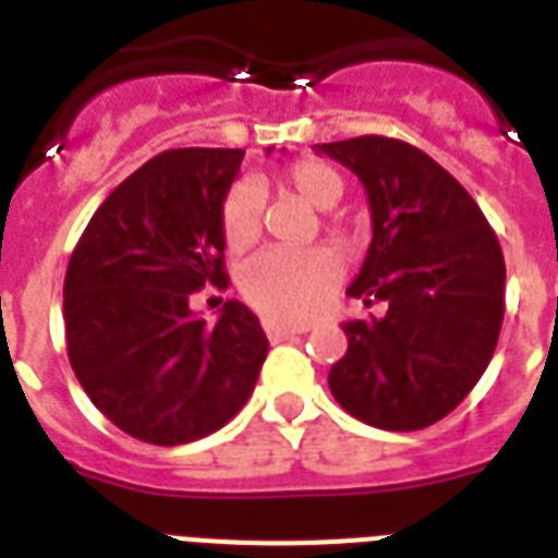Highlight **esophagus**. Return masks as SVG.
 I'll use <instances>...</instances> for the list:
<instances>
[{
    "mask_svg": "<svg viewBox=\"0 0 558 558\" xmlns=\"http://www.w3.org/2000/svg\"><path fill=\"white\" fill-rule=\"evenodd\" d=\"M263 330H266L271 344H280V341H289V339H295V336H301V330H292V327H283V324H275V322L263 324Z\"/></svg>",
    "mask_w": 558,
    "mask_h": 558,
    "instance_id": "1",
    "label": "esophagus"
}]
</instances>
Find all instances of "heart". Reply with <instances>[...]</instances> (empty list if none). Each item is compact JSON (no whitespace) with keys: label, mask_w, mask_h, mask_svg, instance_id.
<instances>
[{"label":"heart","mask_w":558,"mask_h":558,"mask_svg":"<svg viewBox=\"0 0 558 558\" xmlns=\"http://www.w3.org/2000/svg\"><path fill=\"white\" fill-rule=\"evenodd\" d=\"M278 185L298 193L313 208H332L344 193V182L330 165L298 161L278 177ZM219 228L228 252H245L260 236V193L252 182L228 187ZM339 263L327 254L260 252L240 269V292L269 322L306 324L322 318L339 295Z\"/></svg>","instance_id":"b5f03b06"}]
</instances>
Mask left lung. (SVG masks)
<instances>
[{
  "label": "left lung",
  "instance_id": "obj_1",
  "mask_svg": "<svg viewBox=\"0 0 558 558\" xmlns=\"http://www.w3.org/2000/svg\"><path fill=\"white\" fill-rule=\"evenodd\" d=\"M362 179L373 243L348 295L381 318L348 322L330 390L385 432L428 428L484 376L504 322V254L477 202L414 144L359 135L315 144Z\"/></svg>",
  "mask_w": 558,
  "mask_h": 558
}]
</instances>
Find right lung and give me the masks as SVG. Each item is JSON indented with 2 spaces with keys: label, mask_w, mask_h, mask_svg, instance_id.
I'll return each instance as SVG.
<instances>
[{
  "label": "right lung",
  "mask_w": 558,
  "mask_h": 558,
  "mask_svg": "<svg viewBox=\"0 0 558 558\" xmlns=\"http://www.w3.org/2000/svg\"><path fill=\"white\" fill-rule=\"evenodd\" d=\"M240 161L243 150L222 147L159 153L109 193L74 245L69 362L100 414L135 440L208 437L260 376L269 341L248 306L226 301L217 324L187 306L208 283L228 287L219 208Z\"/></svg>",
  "instance_id": "1"
}]
</instances>
